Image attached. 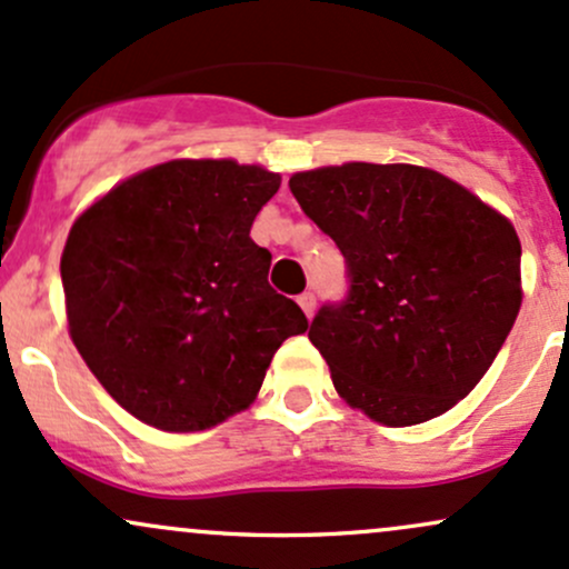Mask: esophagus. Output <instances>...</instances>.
Returning <instances> with one entry per match:
<instances>
[{"label":"esophagus","instance_id":"34e87169","mask_svg":"<svg viewBox=\"0 0 569 569\" xmlns=\"http://www.w3.org/2000/svg\"><path fill=\"white\" fill-rule=\"evenodd\" d=\"M298 303H301V309L306 311V317H315V309H317V296H315V292H303V296H298Z\"/></svg>","mask_w":569,"mask_h":569}]
</instances>
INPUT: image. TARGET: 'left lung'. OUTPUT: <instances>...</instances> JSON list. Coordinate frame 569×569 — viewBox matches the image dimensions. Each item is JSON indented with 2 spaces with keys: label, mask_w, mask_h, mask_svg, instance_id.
Instances as JSON below:
<instances>
[{
  "label": "left lung",
  "mask_w": 569,
  "mask_h": 569,
  "mask_svg": "<svg viewBox=\"0 0 569 569\" xmlns=\"http://www.w3.org/2000/svg\"><path fill=\"white\" fill-rule=\"evenodd\" d=\"M290 190L352 277L309 328L338 398L387 427L430 422L483 379L519 317L513 222L411 163L296 171Z\"/></svg>",
  "instance_id": "8db88e82"
}]
</instances>
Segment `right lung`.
Wrapping results in <instances>:
<instances>
[{"instance_id": "obj_1", "label": "right lung", "mask_w": 569, "mask_h": 569, "mask_svg": "<svg viewBox=\"0 0 569 569\" xmlns=\"http://www.w3.org/2000/svg\"><path fill=\"white\" fill-rule=\"evenodd\" d=\"M277 171L177 158L131 174L72 222L61 282L72 343L139 422L199 432L247 411L301 306L250 239Z\"/></svg>"}]
</instances>
